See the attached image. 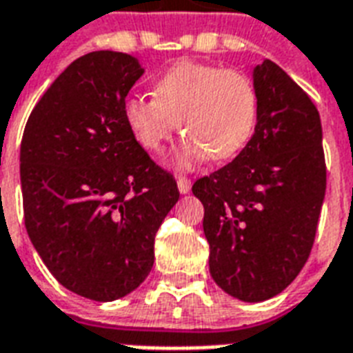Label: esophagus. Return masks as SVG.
Here are the masks:
<instances>
[{
    "label": "esophagus",
    "instance_id": "esophagus-1",
    "mask_svg": "<svg viewBox=\"0 0 353 353\" xmlns=\"http://www.w3.org/2000/svg\"><path fill=\"white\" fill-rule=\"evenodd\" d=\"M190 187H192V183H190L188 177H183V176L177 177V188H179V192L188 194L190 192Z\"/></svg>",
    "mask_w": 353,
    "mask_h": 353
}]
</instances>
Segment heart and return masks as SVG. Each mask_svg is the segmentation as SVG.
I'll list each match as a JSON object with an SVG mask.
<instances>
[{"mask_svg": "<svg viewBox=\"0 0 353 353\" xmlns=\"http://www.w3.org/2000/svg\"><path fill=\"white\" fill-rule=\"evenodd\" d=\"M258 97L251 79L234 69L181 60L154 84V97L132 95L122 117L141 146L159 152L177 126L185 132L174 165L188 170L209 155L227 159L252 135Z\"/></svg>", "mask_w": 353, "mask_h": 353, "instance_id": "b5f03b06", "label": "heart"}]
</instances>
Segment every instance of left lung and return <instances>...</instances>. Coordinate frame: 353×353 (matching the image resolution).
<instances>
[{
	"label": "left lung",
	"instance_id": "left-lung-1",
	"mask_svg": "<svg viewBox=\"0 0 353 353\" xmlns=\"http://www.w3.org/2000/svg\"><path fill=\"white\" fill-rule=\"evenodd\" d=\"M254 133L234 161L194 183L203 203L209 271L227 295L262 302L296 279L326 194L321 117L271 60L252 68Z\"/></svg>",
	"mask_w": 353,
	"mask_h": 353
}]
</instances>
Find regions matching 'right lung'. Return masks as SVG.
<instances>
[{
  "mask_svg": "<svg viewBox=\"0 0 353 353\" xmlns=\"http://www.w3.org/2000/svg\"><path fill=\"white\" fill-rule=\"evenodd\" d=\"M143 74L126 52L80 57L34 106L19 150L30 241L63 288L91 301H117L143 284L155 232L179 199L176 179L122 117Z\"/></svg>",
  "mask_w": 353,
  "mask_h": 353,
  "instance_id": "obj_1",
  "label": "right lung"
}]
</instances>
